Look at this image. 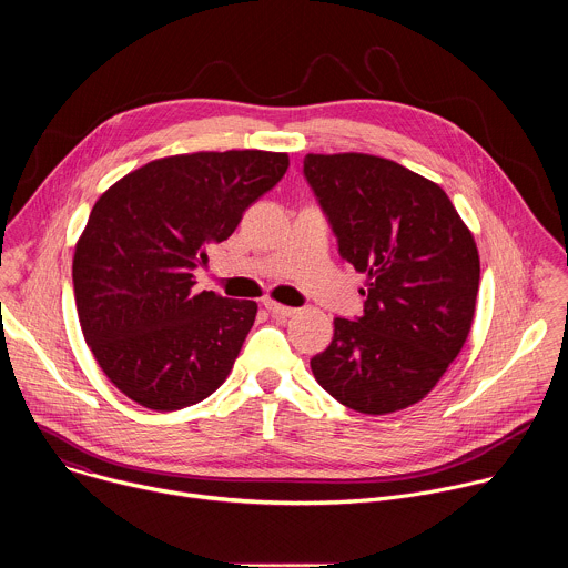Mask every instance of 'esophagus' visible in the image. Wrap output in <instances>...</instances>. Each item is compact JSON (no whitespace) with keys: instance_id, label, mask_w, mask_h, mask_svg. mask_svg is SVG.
<instances>
[{"instance_id":"esophagus-1","label":"esophagus","mask_w":568,"mask_h":568,"mask_svg":"<svg viewBox=\"0 0 568 568\" xmlns=\"http://www.w3.org/2000/svg\"><path fill=\"white\" fill-rule=\"evenodd\" d=\"M263 305H265V310H267L272 316H276V318H287V316H294V314H296L294 307L281 305V303H276V301H265Z\"/></svg>"}]
</instances>
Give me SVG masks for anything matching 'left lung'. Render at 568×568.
<instances>
[{
	"mask_svg": "<svg viewBox=\"0 0 568 568\" xmlns=\"http://www.w3.org/2000/svg\"><path fill=\"white\" fill-rule=\"evenodd\" d=\"M303 175L342 258L368 276L364 314L335 318L312 373L353 412L407 409L467 342L480 278L474 235L438 184L390 159L305 154Z\"/></svg>",
	"mask_w": 568,
	"mask_h": 568,
	"instance_id": "left-lung-1",
	"label": "left lung"
}]
</instances>
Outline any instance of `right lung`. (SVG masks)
Masks as SVG:
<instances>
[{
	"label": "right lung",
	"mask_w": 568,
	"mask_h": 568,
	"mask_svg": "<svg viewBox=\"0 0 568 568\" xmlns=\"http://www.w3.org/2000/svg\"><path fill=\"white\" fill-rule=\"evenodd\" d=\"M290 166L285 152L154 159L94 204L73 254L80 328L108 379L145 409L209 397L250 335L256 301L195 292L193 270Z\"/></svg>",
	"instance_id": "add662e5"
}]
</instances>
